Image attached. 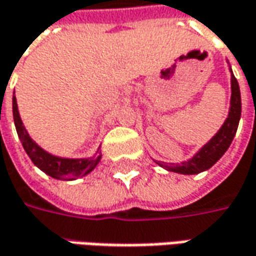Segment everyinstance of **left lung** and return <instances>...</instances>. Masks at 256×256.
Instances as JSON below:
<instances>
[{"instance_id": "1", "label": "left lung", "mask_w": 256, "mask_h": 256, "mask_svg": "<svg viewBox=\"0 0 256 256\" xmlns=\"http://www.w3.org/2000/svg\"><path fill=\"white\" fill-rule=\"evenodd\" d=\"M231 72V100H230V110L228 116L222 123V126L216 132L211 140L206 143L200 148L196 154L191 158L181 162L180 164H170L167 166L162 162H156L160 167L166 168L167 172H178V174H198L211 168L214 164L224 156V153L228 150V147L232 143L238 123L241 119V92H240V84L238 80L235 79L232 74V69L230 66Z\"/></svg>"}]
</instances>
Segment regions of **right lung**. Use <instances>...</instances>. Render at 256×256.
<instances>
[{"label":"right lung","mask_w":256,"mask_h":256,"mask_svg":"<svg viewBox=\"0 0 256 256\" xmlns=\"http://www.w3.org/2000/svg\"><path fill=\"white\" fill-rule=\"evenodd\" d=\"M12 114L15 128H16L18 137H20V140H21V143L24 146V150L26 152V154L30 156L32 163L45 174L50 176V177L65 181L76 180V178L84 177L86 174L93 172L96 168V166L100 162L102 154L99 150H98V156L84 157V158L60 157V156H55L46 152V150H44L36 142L32 140L25 126H24L21 116H20V112H18L15 92H14L12 96Z\"/></svg>","instance_id":"right-lung-1"}]
</instances>
